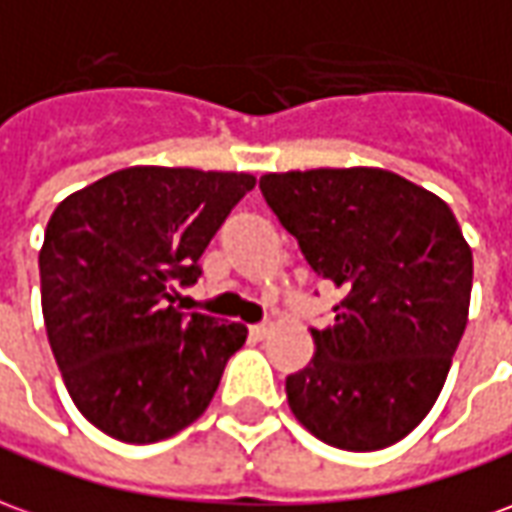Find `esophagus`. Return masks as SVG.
Returning a JSON list of instances; mask_svg holds the SVG:
<instances>
[{"instance_id": "obj_1", "label": "esophagus", "mask_w": 512, "mask_h": 512, "mask_svg": "<svg viewBox=\"0 0 512 512\" xmlns=\"http://www.w3.org/2000/svg\"><path fill=\"white\" fill-rule=\"evenodd\" d=\"M249 332H252V338L263 341L268 332H271V324H255V327H249Z\"/></svg>"}]
</instances>
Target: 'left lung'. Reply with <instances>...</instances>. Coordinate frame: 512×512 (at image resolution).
<instances>
[{"mask_svg":"<svg viewBox=\"0 0 512 512\" xmlns=\"http://www.w3.org/2000/svg\"><path fill=\"white\" fill-rule=\"evenodd\" d=\"M260 191L318 277L341 288L310 366L285 380L296 421L346 452L402 441L430 413L471 302V246L427 188L374 166L274 171Z\"/></svg>","mask_w":512,"mask_h":512,"instance_id":"obj_1","label":"left lung"}]
</instances>
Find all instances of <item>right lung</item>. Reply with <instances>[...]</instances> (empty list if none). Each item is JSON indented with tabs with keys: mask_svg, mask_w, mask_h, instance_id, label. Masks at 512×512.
I'll list each match as a JSON object with an SVG mask.
<instances>
[{
	"mask_svg": "<svg viewBox=\"0 0 512 512\" xmlns=\"http://www.w3.org/2000/svg\"><path fill=\"white\" fill-rule=\"evenodd\" d=\"M255 182L246 171L130 166L55 207L38 255L46 335L96 430L155 443L207 410L246 327L182 316L174 299Z\"/></svg>",
	"mask_w": 512,
	"mask_h": 512,
	"instance_id": "add662e5",
	"label": "right lung"
}]
</instances>
